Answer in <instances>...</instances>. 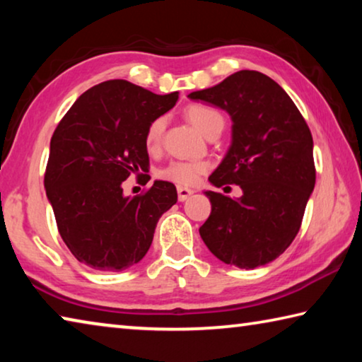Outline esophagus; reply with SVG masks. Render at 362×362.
<instances>
[{"mask_svg":"<svg viewBox=\"0 0 362 362\" xmlns=\"http://www.w3.org/2000/svg\"><path fill=\"white\" fill-rule=\"evenodd\" d=\"M192 194H193V189L185 188V187L177 188V196H179V201H187Z\"/></svg>","mask_w":362,"mask_h":362,"instance_id":"1","label":"esophagus"}]
</instances>
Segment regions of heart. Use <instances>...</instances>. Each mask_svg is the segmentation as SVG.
<instances>
[{
	"instance_id": "1",
	"label": "heart",
	"mask_w": 362,
	"mask_h": 362,
	"mask_svg": "<svg viewBox=\"0 0 362 362\" xmlns=\"http://www.w3.org/2000/svg\"><path fill=\"white\" fill-rule=\"evenodd\" d=\"M187 118L204 134L209 132L212 127L223 126V116L217 110H214L201 103H194L187 108ZM164 127H166V118L158 116L153 119L145 131V146L148 150H155L161 142ZM209 170V163L203 159H179V161L169 163L166 168L161 169L159 175L163 179L177 183V185H194L203 174Z\"/></svg>"
}]
</instances>
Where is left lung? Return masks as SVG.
<instances>
[{
  "mask_svg": "<svg viewBox=\"0 0 362 362\" xmlns=\"http://www.w3.org/2000/svg\"><path fill=\"white\" fill-rule=\"evenodd\" d=\"M188 97L230 113L231 146L209 182L243 189L240 199L206 192L212 211L199 235L226 265H267L297 236L315 188L310 127L286 90L260 71H236Z\"/></svg>",
  "mask_w": 362,
  "mask_h": 362,
  "instance_id": "obj_1",
  "label": "left lung"
}]
</instances>
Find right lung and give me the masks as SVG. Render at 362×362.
Masks as SVG:
<instances>
[{"mask_svg":"<svg viewBox=\"0 0 362 362\" xmlns=\"http://www.w3.org/2000/svg\"><path fill=\"white\" fill-rule=\"evenodd\" d=\"M179 93L158 95L126 79L86 90L52 134L45 188L57 228L78 262L121 272L148 252L159 217L177 203L174 183L156 180L129 198L131 174L150 180L145 131Z\"/></svg>","mask_w":362,"mask_h":362,"instance_id":"right-lung-1","label":"right lung"}]
</instances>
